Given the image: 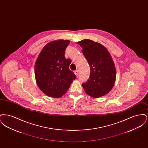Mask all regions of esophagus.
I'll use <instances>...</instances> for the list:
<instances>
[{
  "mask_svg": "<svg viewBox=\"0 0 148 148\" xmlns=\"http://www.w3.org/2000/svg\"><path fill=\"white\" fill-rule=\"evenodd\" d=\"M74 74H75V75H76V76H77V75H78V73H79V71H78L77 70H76V71H74Z\"/></svg>",
  "mask_w": 148,
  "mask_h": 148,
  "instance_id": "esophagus-1",
  "label": "esophagus"
}]
</instances>
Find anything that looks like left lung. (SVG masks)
<instances>
[{
    "instance_id": "left-lung-1",
    "label": "left lung",
    "mask_w": 148,
    "mask_h": 148,
    "mask_svg": "<svg viewBox=\"0 0 148 148\" xmlns=\"http://www.w3.org/2000/svg\"><path fill=\"white\" fill-rule=\"evenodd\" d=\"M77 44L89 65V79L83 83L85 92L93 98L104 96L113 88L116 79V70L112 58L106 48L100 43L84 39Z\"/></svg>"
}]
</instances>
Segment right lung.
Returning <instances> with one entry per match:
<instances>
[{"label": "right lung", "mask_w": 148, "mask_h": 148, "mask_svg": "<svg viewBox=\"0 0 148 148\" xmlns=\"http://www.w3.org/2000/svg\"><path fill=\"white\" fill-rule=\"evenodd\" d=\"M69 43L67 40L48 43L42 48L36 60V82L39 89L50 97L63 96L77 77L69 68L71 60L64 56Z\"/></svg>", "instance_id": "add662e5"}]
</instances>
